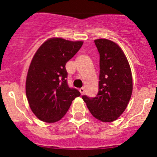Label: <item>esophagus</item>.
I'll list each match as a JSON object with an SVG mask.
<instances>
[{"instance_id": "34e87169", "label": "esophagus", "mask_w": 157, "mask_h": 157, "mask_svg": "<svg viewBox=\"0 0 157 157\" xmlns=\"http://www.w3.org/2000/svg\"><path fill=\"white\" fill-rule=\"evenodd\" d=\"M79 91H80V94H81L82 95V94H84V92H85V89H84V88H80V89H79Z\"/></svg>"}]
</instances>
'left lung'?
Masks as SVG:
<instances>
[{"mask_svg":"<svg viewBox=\"0 0 157 157\" xmlns=\"http://www.w3.org/2000/svg\"><path fill=\"white\" fill-rule=\"evenodd\" d=\"M94 43L100 53V75L97 97L83 95L90 113L102 122L118 119L126 109L132 92V77L124 53L116 42L98 39Z\"/></svg>","mask_w":157,"mask_h":157,"instance_id":"left-lung-1","label":"left lung"}]
</instances>
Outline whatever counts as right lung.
<instances>
[{"label":"right lung","instance_id":"right-lung-1","mask_svg":"<svg viewBox=\"0 0 157 157\" xmlns=\"http://www.w3.org/2000/svg\"><path fill=\"white\" fill-rule=\"evenodd\" d=\"M82 41L48 39L34 54L26 78V95L34 115L47 123L59 121L80 95L67 84L65 64L82 47Z\"/></svg>","mask_w":157,"mask_h":157}]
</instances>
